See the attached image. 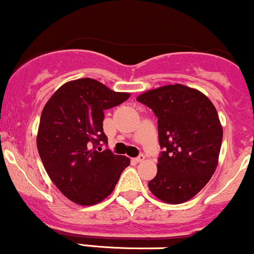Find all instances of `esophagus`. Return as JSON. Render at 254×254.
Returning a JSON list of instances; mask_svg holds the SVG:
<instances>
[{
	"label": "esophagus",
	"mask_w": 254,
	"mask_h": 254,
	"mask_svg": "<svg viewBox=\"0 0 254 254\" xmlns=\"http://www.w3.org/2000/svg\"><path fill=\"white\" fill-rule=\"evenodd\" d=\"M144 159H145V156H144V154H140V155H139V156L135 157L134 161L138 163V162H141V161H144Z\"/></svg>",
	"instance_id": "34e87169"
}]
</instances>
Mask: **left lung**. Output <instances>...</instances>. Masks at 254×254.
<instances>
[{
	"label": "left lung",
	"instance_id": "8db88e82",
	"mask_svg": "<svg viewBox=\"0 0 254 254\" xmlns=\"http://www.w3.org/2000/svg\"><path fill=\"white\" fill-rule=\"evenodd\" d=\"M154 111L161 151L150 191L168 203L193 197L217 168L223 128L211 100L197 89L168 84L139 95Z\"/></svg>",
	"mask_w": 254,
	"mask_h": 254
}]
</instances>
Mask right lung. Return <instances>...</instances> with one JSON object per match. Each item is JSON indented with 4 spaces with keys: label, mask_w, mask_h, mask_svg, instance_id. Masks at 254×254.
Returning a JSON list of instances; mask_svg holds the SVG:
<instances>
[{
    "label": "right lung",
    "mask_w": 254,
    "mask_h": 254,
    "mask_svg": "<svg viewBox=\"0 0 254 254\" xmlns=\"http://www.w3.org/2000/svg\"><path fill=\"white\" fill-rule=\"evenodd\" d=\"M129 98L93 78L63 84L41 114L37 150L56 187L73 202L91 206L115 189L130 161L111 150L103 130L104 111Z\"/></svg>",
    "instance_id": "right-lung-1"
}]
</instances>
